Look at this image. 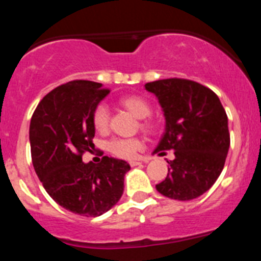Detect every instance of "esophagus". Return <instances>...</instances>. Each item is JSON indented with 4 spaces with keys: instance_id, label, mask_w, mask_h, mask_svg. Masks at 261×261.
I'll return each instance as SVG.
<instances>
[{
    "instance_id": "1",
    "label": "esophagus",
    "mask_w": 261,
    "mask_h": 261,
    "mask_svg": "<svg viewBox=\"0 0 261 261\" xmlns=\"http://www.w3.org/2000/svg\"><path fill=\"white\" fill-rule=\"evenodd\" d=\"M142 161H136V159H133V161H130L129 162V165L132 166V167H135V166H138V165H141Z\"/></svg>"
}]
</instances>
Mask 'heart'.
<instances>
[{
  "label": "heart",
  "instance_id": "1",
  "mask_svg": "<svg viewBox=\"0 0 261 261\" xmlns=\"http://www.w3.org/2000/svg\"><path fill=\"white\" fill-rule=\"evenodd\" d=\"M119 105L140 120V128L145 132H153L155 129V123L153 120L147 119L150 115L151 107L146 99L138 95H128L120 99ZM110 124V111L106 106L100 105L95 108L93 114V125L98 132H106ZM144 146L142 141L137 137L120 138L116 137L108 142V150L115 156L123 159L135 158L137 151Z\"/></svg>",
  "mask_w": 261,
  "mask_h": 261
}]
</instances>
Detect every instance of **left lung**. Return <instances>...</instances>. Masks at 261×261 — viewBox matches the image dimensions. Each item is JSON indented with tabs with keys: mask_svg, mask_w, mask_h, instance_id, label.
Segmentation results:
<instances>
[{
	"mask_svg": "<svg viewBox=\"0 0 261 261\" xmlns=\"http://www.w3.org/2000/svg\"><path fill=\"white\" fill-rule=\"evenodd\" d=\"M145 89L156 96L166 120L154 153L175 154L156 191L179 201L196 199L216 183L230 147L227 115L220 98L208 87L181 78L154 81Z\"/></svg>",
	"mask_w": 261,
	"mask_h": 261,
	"instance_id": "left-lung-1",
	"label": "left lung"
}]
</instances>
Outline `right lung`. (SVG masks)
<instances>
[{
    "label": "right lung",
    "instance_id": "1",
    "mask_svg": "<svg viewBox=\"0 0 261 261\" xmlns=\"http://www.w3.org/2000/svg\"><path fill=\"white\" fill-rule=\"evenodd\" d=\"M108 94L98 82L71 81L41 99L30 123L36 175L57 204L80 216H102L116 205L130 170L125 161L111 156L98 166L82 162L95 136L94 111Z\"/></svg>",
    "mask_w": 261,
    "mask_h": 261
}]
</instances>
